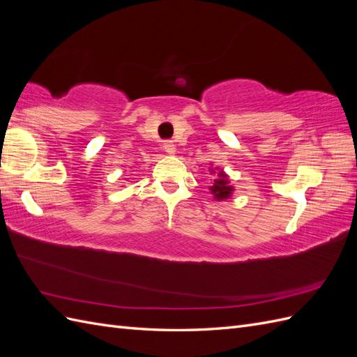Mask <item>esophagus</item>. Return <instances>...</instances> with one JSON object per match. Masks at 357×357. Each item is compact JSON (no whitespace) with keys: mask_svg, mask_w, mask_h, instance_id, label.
I'll use <instances>...</instances> for the list:
<instances>
[{"mask_svg":"<svg viewBox=\"0 0 357 357\" xmlns=\"http://www.w3.org/2000/svg\"><path fill=\"white\" fill-rule=\"evenodd\" d=\"M164 150L168 155H174L176 153V146L172 142H164Z\"/></svg>","mask_w":357,"mask_h":357,"instance_id":"esophagus-1","label":"esophagus"}]
</instances>
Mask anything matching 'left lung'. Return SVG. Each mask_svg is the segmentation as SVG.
<instances>
[{"label": "left lung", "mask_w": 357, "mask_h": 357, "mask_svg": "<svg viewBox=\"0 0 357 357\" xmlns=\"http://www.w3.org/2000/svg\"><path fill=\"white\" fill-rule=\"evenodd\" d=\"M211 193L214 195V199L222 201L231 197L232 193V188L229 186L228 180H226V176L223 174V171L219 172V178L214 180V185L210 188Z\"/></svg>", "instance_id": "obj_1"}]
</instances>
